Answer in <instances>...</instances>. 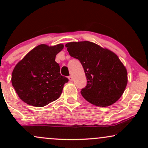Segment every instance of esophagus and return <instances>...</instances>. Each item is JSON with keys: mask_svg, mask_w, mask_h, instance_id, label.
<instances>
[{"mask_svg": "<svg viewBox=\"0 0 148 148\" xmlns=\"http://www.w3.org/2000/svg\"><path fill=\"white\" fill-rule=\"evenodd\" d=\"M68 79H69V80L70 81H73V76H69V77H68Z\"/></svg>", "mask_w": 148, "mask_h": 148, "instance_id": "obj_1", "label": "esophagus"}]
</instances>
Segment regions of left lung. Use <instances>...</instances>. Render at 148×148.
I'll return each instance as SVG.
<instances>
[{
	"mask_svg": "<svg viewBox=\"0 0 148 148\" xmlns=\"http://www.w3.org/2000/svg\"><path fill=\"white\" fill-rule=\"evenodd\" d=\"M69 55L78 59L87 79L81 94L88 102L106 107L116 102L127 84V72L116 54L88 41L66 44Z\"/></svg>",
	"mask_w": 148,
	"mask_h": 148,
	"instance_id": "8db88e82",
	"label": "left lung"
}]
</instances>
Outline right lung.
Wrapping results in <instances>:
<instances>
[{
  "instance_id": "right-lung-1",
  "label": "right lung",
  "mask_w": 148,
  "mask_h": 148,
  "mask_svg": "<svg viewBox=\"0 0 148 148\" xmlns=\"http://www.w3.org/2000/svg\"><path fill=\"white\" fill-rule=\"evenodd\" d=\"M59 44L53 47L40 45L32 49L16 64L12 74V84L22 101L42 107L60 97L68 79L60 73L55 61L63 49Z\"/></svg>"
}]
</instances>
